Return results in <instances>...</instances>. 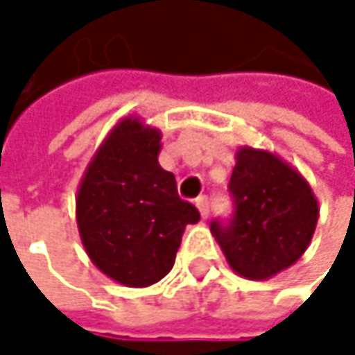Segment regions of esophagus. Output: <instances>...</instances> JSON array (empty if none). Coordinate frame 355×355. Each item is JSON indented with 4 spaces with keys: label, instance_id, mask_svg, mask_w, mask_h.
<instances>
[{
    "label": "esophagus",
    "instance_id": "obj_1",
    "mask_svg": "<svg viewBox=\"0 0 355 355\" xmlns=\"http://www.w3.org/2000/svg\"><path fill=\"white\" fill-rule=\"evenodd\" d=\"M195 205H197L201 218H207L209 216V201H207V197H197L195 199Z\"/></svg>",
    "mask_w": 355,
    "mask_h": 355
}]
</instances>
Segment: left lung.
Returning a JSON list of instances; mask_svg holds the SVG:
<instances>
[{"mask_svg":"<svg viewBox=\"0 0 355 355\" xmlns=\"http://www.w3.org/2000/svg\"><path fill=\"white\" fill-rule=\"evenodd\" d=\"M232 216L209 228L230 267L247 279H267L294 265L319 220L309 182L277 156L252 148L236 154L228 182Z\"/></svg>","mask_w":355,"mask_h":355,"instance_id":"left-lung-1","label":"left lung"}]
</instances>
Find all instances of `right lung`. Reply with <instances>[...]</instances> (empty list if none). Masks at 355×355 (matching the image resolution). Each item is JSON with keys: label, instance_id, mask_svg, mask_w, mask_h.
Masks as SVG:
<instances>
[{"label": "right lung", "instance_id": "obj_1", "mask_svg": "<svg viewBox=\"0 0 355 355\" xmlns=\"http://www.w3.org/2000/svg\"><path fill=\"white\" fill-rule=\"evenodd\" d=\"M160 131L121 121L82 178L76 214L92 263L129 288L160 282L175 265L187 224L199 222L178 197L175 175L158 164Z\"/></svg>", "mask_w": 355, "mask_h": 355}]
</instances>
